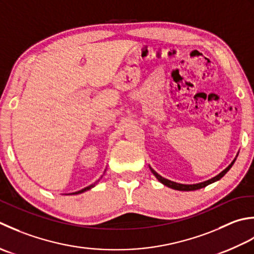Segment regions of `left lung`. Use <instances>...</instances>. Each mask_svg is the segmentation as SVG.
<instances>
[{"label":"left lung","mask_w":254,"mask_h":254,"mask_svg":"<svg viewBox=\"0 0 254 254\" xmlns=\"http://www.w3.org/2000/svg\"><path fill=\"white\" fill-rule=\"evenodd\" d=\"M234 163H235V161H232V163L229 165V167L227 168V169H225L224 171H222L221 173H219L218 175H217V177H215V178H213V179H210V180H208V181H205V182H201V183H198V184H192V185H186V184H180V183L172 182V181H170V180H167V179L162 178L161 175H159L158 173L154 172V171H153L152 169H151V171H152V173H153L154 175H156V178L160 181V182H161V183L164 184V185H167L168 188H171V189H173V190H199V189H201V188H205V186L209 185V184H211V183H214V182H216V181L220 180L227 172H228L229 169L232 167V164H234Z\"/></svg>","instance_id":"left-lung-1"}]
</instances>
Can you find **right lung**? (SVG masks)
<instances>
[{
    "mask_svg": "<svg viewBox=\"0 0 254 254\" xmlns=\"http://www.w3.org/2000/svg\"><path fill=\"white\" fill-rule=\"evenodd\" d=\"M93 186H94V184H92V185H90V186H87V188H85V189H83V190H77V192L72 193V194H80V193H83V192H85V190H90L91 188H93Z\"/></svg>",
    "mask_w": 254,
    "mask_h": 254,
    "instance_id": "obj_1",
    "label": "right lung"
}]
</instances>
